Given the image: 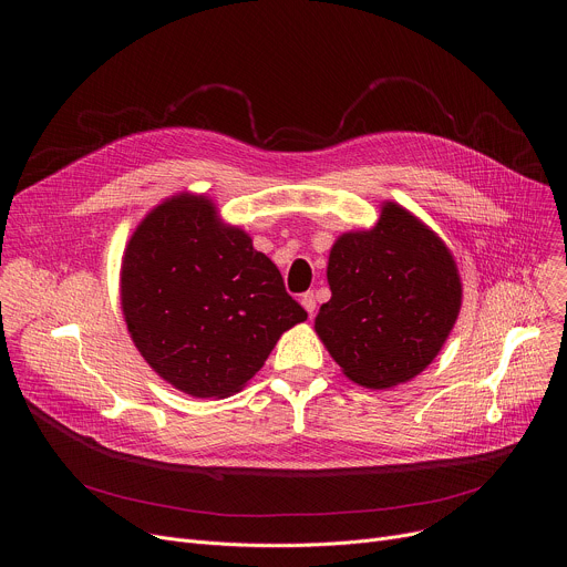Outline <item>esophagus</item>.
<instances>
[{
    "label": "esophagus",
    "instance_id": "obj_1",
    "mask_svg": "<svg viewBox=\"0 0 567 567\" xmlns=\"http://www.w3.org/2000/svg\"><path fill=\"white\" fill-rule=\"evenodd\" d=\"M300 305L307 309V313H309V316H313V311H316V298H313V293H311V291H307V293H302V296H300Z\"/></svg>",
    "mask_w": 567,
    "mask_h": 567
}]
</instances>
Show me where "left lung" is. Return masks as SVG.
<instances>
[{"label":"left lung","mask_w":567,"mask_h":567,"mask_svg":"<svg viewBox=\"0 0 567 567\" xmlns=\"http://www.w3.org/2000/svg\"><path fill=\"white\" fill-rule=\"evenodd\" d=\"M328 280L332 298L316 332L354 383L374 390L413 379L437 357L462 300L444 241L392 202L372 230L337 239Z\"/></svg>","instance_id":"left-lung-1"}]
</instances>
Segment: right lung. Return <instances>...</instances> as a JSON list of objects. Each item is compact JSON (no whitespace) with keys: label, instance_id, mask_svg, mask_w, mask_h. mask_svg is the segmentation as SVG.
I'll return each instance as SVG.
<instances>
[{"label":"right lung","instance_id":"right-lung-1","mask_svg":"<svg viewBox=\"0 0 567 567\" xmlns=\"http://www.w3.org/2000/svg\"><path fill=\"white\" fill-rule=\"evenodd\" d=\"M121 305L154 372L202 399L237 392L307 318L251 237L221 226L213 204L193 195L156 206L134 230Z\"/></svg>","mask_w":567,"mask_h":567}]
</instances>
